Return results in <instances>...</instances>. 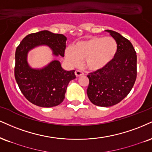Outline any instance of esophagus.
I'll use <instances>...</instances> for the list:
<instances>
[{
    "label": "esophagus",
    "instance_id": "obj_1",
    "mask_svg": "<svg viewBox=\"0 0 152 152\" xmlns=\"http://www.w3.org/2000/svg\"><path fill=\"white\" fill-rule=\"evenodd\" d=\"M75 74H76V76H77V77H78V76H82V75H83V71H80V70H76L75 71Z\"/></svg>",
    "mask_w": 152,
    "mask_h": 152
}]
</instances>
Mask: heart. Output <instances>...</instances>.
Segmentation results:
<instances>
[{
	"label": "heart",
	"mask_w": 152,
	"mask_h": 152,
	"mask_svg": "<svg viewBox=\"0 0 152 152\" xmlns=\"http://www.w3.org/2000/svg\"><path fill=\"white\" fill-rule=\"evenodd\" d=\"M118 52V43L111 37H92L76 42L66 50V56L73 65H78L85 59L86 66L91 70L106 66Z\"/></svg>",
	"instance_id": "1"
}]
</instances>
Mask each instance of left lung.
<instances>
[{
	"label": "left lung",
	"mask_w": 152,
	"mask_h": 152,
	"mask_svg": "<svg viewBox=\"0 0 152 152\" xmlns=\"http://www.w3.org/2000/svg\"><path fill=\"white\" fill-rule=\"evenodd\" d=\"M118 43L113 59L103 69L88 75L87 95L94 105L110 107L120 103L130 92L137 78V54L128 39L107 30Z\"/></svg>",
	"instance_id": "1"
}]
</instances>
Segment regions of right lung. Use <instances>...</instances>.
I'll use <instances>...</instances> for the list:
<instances>
[{"mask_svg":"<svg viewBox=\"0 0 152 152\" xmlns=\"http://www.w3.org/2000/svg\"><path fill=\"white\" fill-rule=\"evenodd\" d=\"M66 41L63 34L43 30L27 35L16 49L15 78L22 94L34 105L51 107L61 103L67 86L76 75L74 70H64L56 60L42 69L30 68L27 62V52L46 45L52 49L54 55L64 56Z\"/></svg>","mask_w":152,"mask_h":152,"instance_id":"obj_1","label":"right lung"}]
</instances>
